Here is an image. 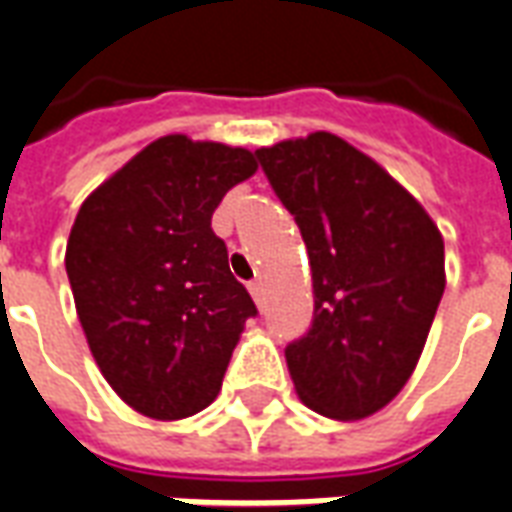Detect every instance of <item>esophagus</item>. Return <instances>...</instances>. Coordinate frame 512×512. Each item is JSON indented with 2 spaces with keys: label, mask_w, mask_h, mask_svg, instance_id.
Listing matches in <instances>:
<instances>
[{
  "label": "esophagus",
  "mask_w": 512,
  "mask_h": 512,
  "mask_svg": "<svg viewBox=\"0 0 512 512\" xmlns=\"http://www.w3.org/2000/svg\"><path fill=\"white\" fill-rule=\"evenodd\" d=\"M249 293H252V299H255L257 304H263V282H260V279H252V282H249Z\"/></svg>",
  "instance_id": "1"
}]
</instances>
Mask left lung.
I'll list each match as a JSON object with an SVG mask.
<instances>
[{
	"label": "left lung",
	"instance_id": "left-lung-1",
	"mask_svg": "<svg viewBox=\"0 0 512 512\" xmlns=\"http://www.w3.org/2000/svg\"><path fill=\"white\" fill-rule=\"evenodd\" d=\"M312 268L310 332L285 348L304 406L365 419L406 386L444 293V241L384 167L329 131L255 150Z\"/></svg>",
	"mask_w": 512,
	"mask_h": 512
}]
</instances>
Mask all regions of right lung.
I'll return each mask as SVG.
<instances>
[{
  "label": "right lung",
  "instance_id": "right-lung-1",
  "mask_svg": "<svg viewBox=\"0 0 512 512\" xmlns=\"http://www.w3.org/2000/svg\"><path fill=\"white\" fill-rule=\"evenodd\" d=\"M257 172L255 153L169 134L82 202L65 249L73 301L101 373L139 414L211 406L255 318L211 216Z\"/></svg>",
  "mask_w": 512,
  "mask_h": 512
}]
</instances>
